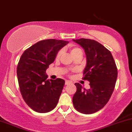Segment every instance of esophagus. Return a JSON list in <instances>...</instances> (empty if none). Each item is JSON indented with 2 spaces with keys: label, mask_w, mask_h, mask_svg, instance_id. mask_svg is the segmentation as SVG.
Returning a JSON list of instances; mask_svg holds the SVG:
<instances>
[{
  "label": "esophagus",
  "mask_w": 132,
  "mask_h": 132,
  "mask_svg": "<svg viewBox=\"0 0 132 132\" xmlns=\"http://www.w3.org/2000/svg\"><path fill=\"white\" fill-rule=\"evenodd\" d=\"M72 82L71 81H69V80H65V85H69V84H72Z\"/></svg>",
  "instance_id": "1"
}]
</instances>
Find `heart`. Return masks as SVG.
Masks as SVG:
<instances>
[{
  "instance_id": "b5f03b06",
  "label": "heart",
  "mask_w": 132,
  "mask_h": 132,
  "mask_svg": "<svg viewBox=\"0 0 132 132\" xmlns=\"http://www.w3.org/2000/svg\"><path fill=\"white\" fill-rule=\"evenodd\" d=\"M69 49H70V52L71 55L73 56H76V55H79V54H82V50L81 48H80L79 47H77V46H75L73 45H70L69 46ZM62 54V50H60L59 52H57L56 55V59H59L60 57V56Z\"/></svg>"
}]
</instances>
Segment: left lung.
<instances>
[{
    "mask_svg": "<svg viewBox=\"0 0 132 132\" xmlns=\"http://www.w3.org/2000/svg\"><path fill=\"white\" fill-rule=\"evenodd\" d=\"M84 49L87 64L82 79L90 82V89L76 83L77 90L72 101L75 109L83 114L98 111L107 104L115 87L118 71L111 52L94 39H73Z\"/></svg>",
    "mask_w": 132,
    "mask_h": 132,
    "instance_id": "obj_1",
    "label": "left lung"
}]
</instances>
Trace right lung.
I'll return each mask as SVG.
<instances>
[{"label":"right lung","mask_w":132,"mask_h":132,"mask_svg":"<svg viewBox=\"0 0 132 132\" xmlns=\"http://www.w3.org/2000/svg\"><path fill=\"white\" fill-rule=\"evenodd\" d=\"M67 43L63 40L44 39L21 55L17 67L19 89L23 100L35 111L47 113L57 105L65 80L60 78L46 80V70L54 62L57 52Z\"/></svg>","instance_id":"add662e5"}]
</instances>
